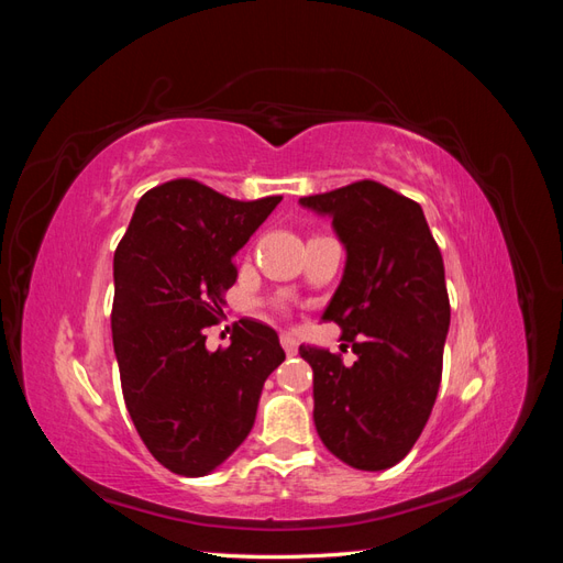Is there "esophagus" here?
I'll list each match as a JSON object with an SVG mask.
<instances>
[{
    "label": "esophagus",
    "instance_id": "1",
    "mask_svg": "<svg viewBox=\"0 0 563 563\" xmlns=\"http://www.w3.org/2000/svg\"><path fill=\"white\" fill-rule=\"evenodd\" d=\"M282 347L286 354H296L298 352V340L291 333H282Z\"/></svg>",
    "mask_w": 563,
    "mask_h": 563
}]
</instances>
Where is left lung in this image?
Listing matches in <instances>:
<instances>
[{
	"instance_id": "1",
	"label": "left lung",
	"mask_w": 563,
	"mask_h": 563,
	"mask_svg": "<svg viewBox=\"0 0 563 563\" xmlns=\"http://www.w3.org/2000/svg\"><path fill=\"white\" fill-rule=\"evenodd\" d=\"M329 216L345 269L323 310L356 362L300 345L314 373V428L335 457L380 472L413 449L441 383L451 323L444 261L420 203L376 180L298 199Z\"/></svg>"
}]
</instances>
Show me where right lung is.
Listing matches in <instances>:
<instances>
[{"instance_id": "add662e5", "label": "right lung", "mask_w": 563, "mask_h": 563, "mask_svg": "<svg viewBox=\"0 0 563 563\" xmlns=\"http://www.w3.org/2000/svg\"><path fill=\"white\" fill-rule=\"evenodd\" d=\"M279 201L168 180L135 203L114 251L112 343L124 401L147 451L176 474H211L240 449L286 356L277 331L253 319L234 323L225 350H207L203 335L236 282V251Z\"/></svg>"}]
</instances>
